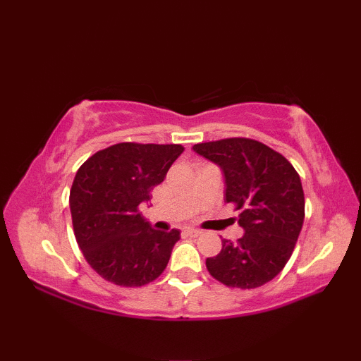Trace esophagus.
<instances>
[{"mask_svg": "<svg viewBox=\"0 0 361 361\" xmlns=\"http://www.w3.org/2000/svg\"><path fill=\"white\" fill-rule=\"evenodd\" d=\"M185 234L186 235H189V237H198L202 234V231L200 229H194V228H186L185 229Z\"/></svg>", "mask_w": 361, "mask_h": 361, "instance_id": "obj_1", "label": "esophagus"}]
</instances>
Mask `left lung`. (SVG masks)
<instances>
[{
    "mask_svg": "<svg viewBox=\"0 0 361 361\" xmlns=\"http://www.w3.org/2000/svg\"><path fill=\"white\" fill-rule=\"evenodd\" d=\"M194 152L220 167L225 200L240 209L245 234L221 240L206 259L211 276L228 287L256 288L278 276L293 252L304 221V190L295 167L265 144L229 137L194 145Z\"/></svg>",
    "mask_w": 361,
    "mask_h": 361,
    "instance_id": "obj_1",
    "label": "left lung"
}]
</instances>
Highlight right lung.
<instances>
[{
    "label": "right lung",
    "mask_w": 361,
    "mask_h": 361,
    "mask_svg": "<svg viewBox=\"0 0 361 361\" xmlns=\"http://www.w3.org/2000/svg\"><path fill=\"white\" fill-rule=\"evenodd\" d=\"M183 150L180 144L121 142L94 153L75 173L70 192L75 240L104 279L141 287L164 271L180 231L153 229L140 204L150 200Z\"/></svg>",
    "instance_id": "add662e5"
}]
</instances>
